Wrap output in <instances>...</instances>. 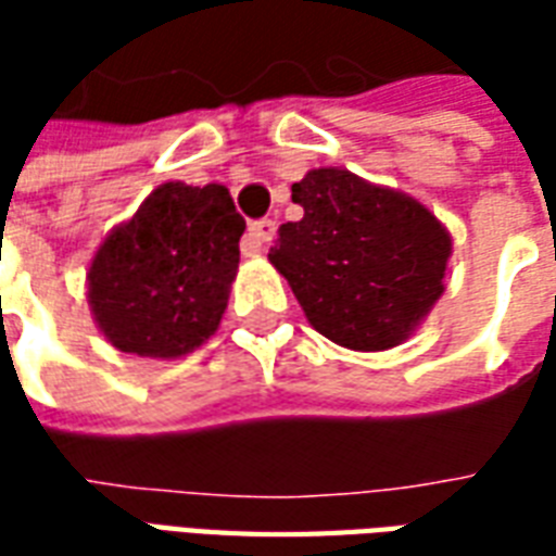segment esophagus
I'll return each mask as SVG.
<instances>
[{
  "label": "esophagus",
  "instance_id": "obj_1",
  "mask_svg": "<svg viewBox=\"0 0 556 556\" xmlns=\"http://www.w3.org/2000/svg\"><path fill=\"white\" fill-rule=\"evenodd\" d=\"M274 235H277V223L274 219H255L253 226L247 229V235H243V253H262L265 243L274 241Z\"/></svg>",
  "mask_w": 556,
  "mask_h": 556
}]
</instances>
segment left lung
<instances>
[{"mask_svg": "<svg viewBox=\"0 0 556 556\" xmlns=\"http://www.w3.org/2000/svg\"><path fill=\"white\" fill-rule=\"evenodd\" d=\"M298 223L279 226L270 265L306 321L342 349L387 351L414 337L443 294L453 238L414 195L318 166L291 184Z\"/></svg>", "mask_w": 556, "mask_h": 556, "instance_id": "1", "label": "left lung"}]
</instances>
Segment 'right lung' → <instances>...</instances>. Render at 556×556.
<instances>
[{"label": "right lung", "mask_w": 556, "mask_h": 556, "mask_svg": "<svg viewBox=\"0 0 556 556\" xmlns=\"http://www.w3.org/2000/svg\"><path fill=\"white\" fill-rule=\"evenodd\" d=\"M243 217L223 184H160L103 238L86 274L113 349L178 361L217 333L241 262Z\"/></svg>", "instance_id": "obj_1"}]
</instances>
